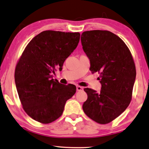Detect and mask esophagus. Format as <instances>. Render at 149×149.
<instances>
[{
    "mask_svg": "<svg viewBox=\"0 0 149 149\" xmlns=\"http://www.w3.org/2000/svg\"><path fill=\"white\" fill-rule=\"evenodd\" d=\"M76 89L77 91H81L83 90V86H77Z\"/></svg>",
    "mask_w": 149,
    "mask_h": 149,
    "instance_id": "obj_1",
    "label": "esophagus"
}]
</instances>
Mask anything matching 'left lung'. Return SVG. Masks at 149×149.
<instances>
[{
  "instance_id": "obj_1",
  "label": "left lung",
  "mask_w": 149,
  "mask_h": 149,
  "mask_svg": "<svg viewBox=\"0 0 149 149\" xmlns=\"http://www.w3.org/2000/svg\"><path fill=\"white\" fill-rule=\"evenodd\" d=\"M81 41L90 60V70L98 72L100 92L85 88L87 100L83 109L99 124L109 123L130 103L136 70L128 47L117 35L107 31L83 32Z\"/></svg>"
}]
</instances>
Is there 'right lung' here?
Instances as JSON below:
<instances>
[{
	"instance_id": "add662e5",
	"label": "right lung",
	"mask_w": 149,
	"mask_h": 149,
	"mask_svg": "<svg viewBox=\"0 0 149 149\" xmlns=\"http://www.w3.org/2000/svg\"><path fill=\"white\" fill-rule=\"evenodd\" d=\"M79 32L45 31L26 45L15 68V82L23 109L32 119L49 124L62 115L68 100L76 92L53 79L77 47Z\"/></svg>"
}]
</instances>
